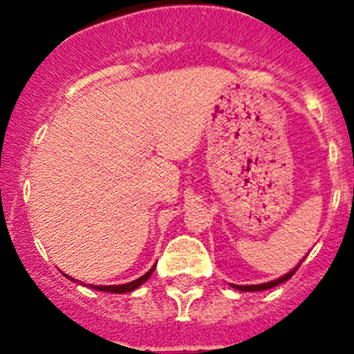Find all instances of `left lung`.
<instances>
[{"mask_svg":"<svg viewBox=\"0 0 354 354\" xmlns=\"http://www.w3.org/2000/svg\"><path fill=\"white\" fill-rule=\"evenodd\" d=\"M301 262H303V261H301ZM301 262H299V264L296 266L294 270H290L289 273H286V274H283V277L277 278V280H271V282L257 283V286H234V283H230V286H232L234 289H237V290H243V292H255V290H268V289H273V287H277V286H280V283L287 282V280H289V278L292 277V274L296 273V271H298V268H299V266H301Z\"/></svg>","mask_w":354,"mask_h":354,"instance_id":"obj_1","label":"left lung"}]
</instances>
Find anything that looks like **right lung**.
Wrapping results in <instances>:
<instances>
[{
	"label": "right lung",
	"mask_w": 354,
	"mask_h": 354,
	"mask_svg": "<svg viewBox=\"0 0 354 354\" xmlns=\"http://www.w3.org/2000/svg\"><path fill=\"white\" fill-rule=\"evenodd\" d=\"M154 270H156V264L152 266V268H150V270L147 271V273L143 274V277L136 278V280H133V282H129V283H120V286H90V287H92V289H97V290H102V292H117V294L131 292V290L138 289V287L142 286V283H145L147 280H149V278H150V274L154 273ZM65 277H67L68 280H71V282H76V283L80 282V280H76V278H71V277H68V274H65ZM81 286H83V283H81Z\"/></svg>",
	"instance_id": "obj_1"
}]
</instances>
